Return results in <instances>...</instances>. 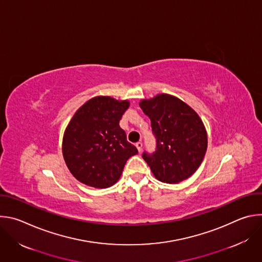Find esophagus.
I'll use <instances>...</instances> for the list:
<instances>
[{
	"label": "esophagus",
	"instance_id": "34e87169",
	"mask_svg": "<svg viewBox=\"0 0 262 262\" xmlns=\"http://www.w3.org/2000/svg\"><path fill=\"white\" fill-rule=\"evenodd\" d=\"M142 146H143L142 142H137V143H136V147L138 148V151H139V152L142 151Z\"/></svg>",
	"mask_w": 262,
	"mask_h": 262
}]
</instances>
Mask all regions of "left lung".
<instances>
[{
  "label": "left lung",
  "mask_w": 262,
  "mask_h": 262,
  "mask_svg": "<svg viewBox=\"0 0 262 262\" xmlns=\"http://www.w3.org/2000/svg\"><path fill=\"white\" fill-rule=\"evenodd\" d=\"M140 106L150 118L157 140L156 151L142 155L156 178L166 183L189 178L201 165L207 148L206 130L198 114L168 94L142 100Z\"/></svg>",
  "instance_id": "1"
}]
</instances>
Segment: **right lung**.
I'll return each instance as SVG.
<instances>
[{"mask_svg": "<svg viewBox=\"0 0 262 262\" xmlns=\"http://www.w3.org/2000/svg\"><path fill=\"white\" fill-rule=\"evenodd\" d=\"M129 103L97 96L83 104L63 137L65 163L79 181L105 189L120 178L126 161L138 149L126 140L119 121Z\"/></svg>", "mask_w": 262, "mask_h": 262, "instance_id": "1", "label": "right lung"}]
</instances>
